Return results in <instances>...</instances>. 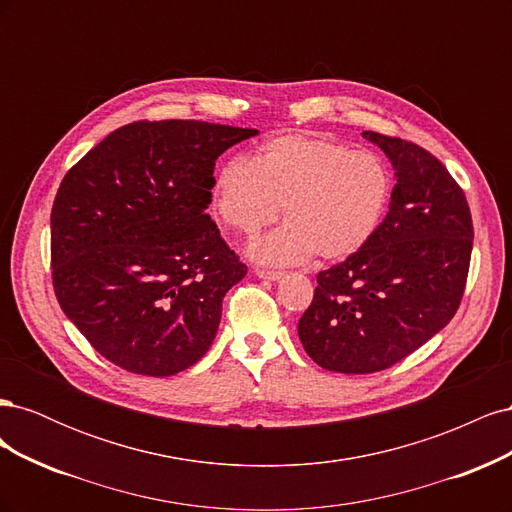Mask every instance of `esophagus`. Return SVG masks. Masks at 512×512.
I'll use <instances>...</instances> for the list:
<instances>
[{"mask_svg": "<svg viewBox=\"0 0 512 512\" xmlns=\"http://www.w3.org/2000/svg\"><path fill=\"white\" fill-rule=\"evenodd\" d=\"M256 275L260 277V280H269V282H277V280H282V271H273V269H256Z\"/></svg>", "mask_w": 512, "mask_h": 512, "instance_id": "1", "label": "esophagus"}]
</instances>
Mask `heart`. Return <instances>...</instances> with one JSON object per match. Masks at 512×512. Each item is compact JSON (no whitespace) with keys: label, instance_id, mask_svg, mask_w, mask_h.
Listing matches in <instances>:
<instances>
[{"label":"heart","instance_id":"obj_1","mask_svg":"<svg viewBox=\"0 0 512 512\" xmlns=\"http://www.w3.org/2000/svg\"><path fill=\"white\" fill-rule=\"evenodd\" d=\"M393 173L378 153L314 134H282L262 143L252 162L224 160L213 175L211 209L228 230L254 237L284 222L252 245L265 265L346 260L376 237L393 198Z\"/></svg>","mask_w":512,"mask_h":512}]
</instances>
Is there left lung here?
Masks as SVG:
<instances>
[{"mask_svg": "<svg viewBox=\"0 0 512 512\" xmlns=\"http://www.w3.org/2000/svg\"><path fill=\"white\" fill-rule=\"evenodd\" d=\"M395 168L389 213L361 252L318 273L299 339L320 367L374 374L406 359L459 309L472 256L466 194L423 147L363 132Z\"/></svg>", "mask_w": 512, "mask_h": 512, "instance_id": "1", "label": "left lung"}]
</instances>
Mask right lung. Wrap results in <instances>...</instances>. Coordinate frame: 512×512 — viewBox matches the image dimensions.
Instances as JSON below:
<instances>
[{"mask_svg":"<svg viewBox=\"0 0 512 512\" xmlns=\"http://www.w3.org/2000/svg\"><path fill=\"white\" fill-rule=\"evenodd\" d=\"M256 134L134 121L66 173L51 211L53 288L106 361L164 378L207 354L224 294L247 273L207 213L213 168Z\"/></svg>","mask_w":512,"mask_h":512,"instance_id":"add662e5","label":"right lung"}]
</instances>
